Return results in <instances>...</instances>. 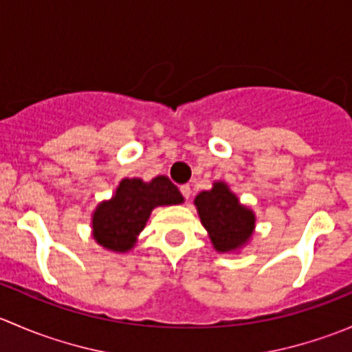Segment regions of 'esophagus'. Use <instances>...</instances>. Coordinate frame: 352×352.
<instances>
[{
  "instance_id": "obj_1",
  "label": "esophagus",
  "mask_w": 352,
  "mask_h": 352,
  "mask_svg": "<svg viewBox=\"0 0 352 352\" xmlns=\"http://www.w3.org/2000/svg\"><path fill=\"white\" fill-rule=\"evenodd\" d=\"M180 192H182V196L186 199H190V192H192V190H190L189 184H184V186L180 187Z\"/></svg>"
}]
</instances>
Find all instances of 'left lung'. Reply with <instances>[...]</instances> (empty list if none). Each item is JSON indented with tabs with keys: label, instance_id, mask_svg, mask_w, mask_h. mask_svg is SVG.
I'll return each instance as SVG.
<instances>
[{
	"label": "left lung",
	"instance_id": "8db88e82",
	"mask_svg": "<svg viewBox=\"0 0 352 352\" xmlns=\"http://www.w3.org/2000/svg\"><path fill=\"white\" fill-rule=\"evenodd\" d=\"M194 204L212 247L221 254L240 250L254 235V211L240 204L239 197L225 182H214L211 190H202L194 199Z\"/></svg>",
	"mask_w": 352,
	"mask_h": 352
}]
</instances>
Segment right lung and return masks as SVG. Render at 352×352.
<instances>
[{"instance_id": "right-lung-1", "label": "right lung", "mask_w": 352, "mask_h": 352, "mask_svg": "<svg viewBox=\"0 0 352 352\" xmlns=\"http://www.w3.org/2000/svg\"><path fill=\"white\" fill-rule=\"evenodd\" d=\"M182 202L180 190L165 175L155 177L151 182L122 179L116 194L109 201H102L91 214L95 242L117 254L129 252L155 208Z\"/></svg>"}]
</instances>
